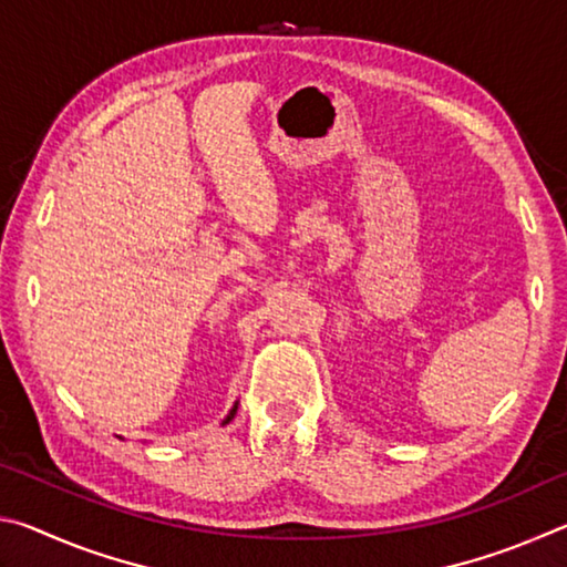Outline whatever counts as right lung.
<instances>
[{
  "label": "right lung",
  "mask_w": 567,
  "mask_h": 567,
  "mask_svg": "<svg viewBox=\"0 0 567 567\" xmlns=\"http://www.w3.org/2000/svg\"><path fill=\"white\" fill-rule=\"evenodd\" d=\"M235 412H237V402H235V408H233V410H229V415H227V417H225V420H223V425H227V422H229V420H233V417H235Z\"/></svg>",
  "instance_id": "add662e5"
}]
</instances>
